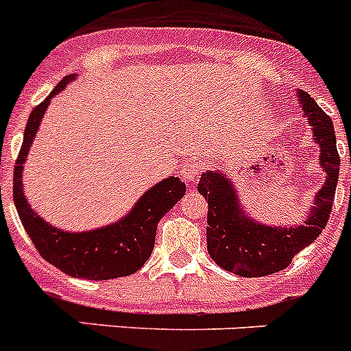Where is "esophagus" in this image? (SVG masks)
Masks as SVG:
<instances>
[{"instance_id":"1","label":"esophagus","mask_w":351,"mask_h":351,"mask_svg":"<svg viewBox=\"0 0 351 351\" xmlns=\"http://www.w3.org/2000/svg\"><path fill=\"white\" fill-rule=\"evenodd\" d=\"M202 173V163L200 161H188L181 169V176L188 184H195Z\"/></svg>"}]
</instances>
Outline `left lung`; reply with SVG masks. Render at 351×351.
<instances>
[{
    "mask_svg": "<svg viewBox=\"0 0 351 351\" xmlns=\"http://www.w3.org/2000/svg\"><path fill=\"white\" fill-rule=\"evenodd\" d=\"M304 116L320 145L324 186L315 195L304 225L274 226L251 219L239 202L235 186L221 172L207 170L198 182V193L207 200V251L219 267L243 278H260L283 271L291 258L315 243L327 226L339 178V154L332 119L318 107L311 95L297 91Z\"/></svg>",
    "mask_w": 351,
    "mask_h": 351,
    "instance_id": "obj_1",
    "label": "left lung"
}]
</instances>
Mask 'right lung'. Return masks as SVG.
Instances as JSON below:
<instances>
[{
	"instance_id": "obj_1",
	"label": "right lung",
	"mask_w": 351,
	"mask_h": 351,
	"mask_svg": "<svg viewBox=\"0 0 351 351\" xmlns=\"http://www.w3.org/2000/svg\"><path fill=\"white\" fill-rule=\"evenodd\" d=\"M75 75H66L51 95L29 114L24 141L14 169V202L24 230L35 244L36 251L51 265L71 278L91 281L116 280L130 276L147 262L153 253L156 228L163 214L169 213L184 197L186 184L179 178H167L145 191L125 218L112 225L88 232H64L43 221L31 209L23 191V167L29 153L42 117L52 96L64 89Z\"/></svg>"
}]
</instances>
